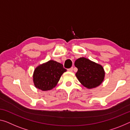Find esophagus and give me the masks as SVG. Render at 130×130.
Here are the masks:
<instances>
[{
    "label": "esophagus",
    "instance_id": "esophagus-1",
    "mask_svg": "<svg viewBox=\"0 0 130 130\" xmlns=\"http://www.w3.org/2000/svg\"><path fill=\"white\" fill-rule=\"evenodd\" d=\"M68 71L69 72H72L73 71V68H69L68 69Z\"/></svg>",
    "mask_w": 130,
    "mask_h": 130
}]
</instances>
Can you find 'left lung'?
<instances>
[{"label": "left lung", "mask_w": 130, "mask_h": 130, "mask_svg": "<svg viewBox=\"0 0 130 130\" xmlns=\"http://www.w3.org/2000/svg\"><path fill=\"white\" fill-rule=\"evenodd\" d=\"M75 66L77 68L75 75L85 88L89 89L95 88L103 82L105 71L100 64L81 57L75 61Z\"/></svg>", "instance_id": "8db88e82"}]
</instances>
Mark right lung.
Instances as JSON below:
<instances>
[{
	"label": "right lung",
	"instance_id": "right-lung-1",
	"mask_svg": "<svg viewBox=\"0 0 130 130\" xmlns=\"http://www.w3.org/2000/svg\"><path fill=\"white\" fill-rule=\"evenodd\" d=\"M66 71L62 64L54 60L40 64L34 69L32 75L34 86L42 91L53 89Z\"/></svg>",
	"mask_w": 130,
	"mask_h": 130
}]
</instances>
